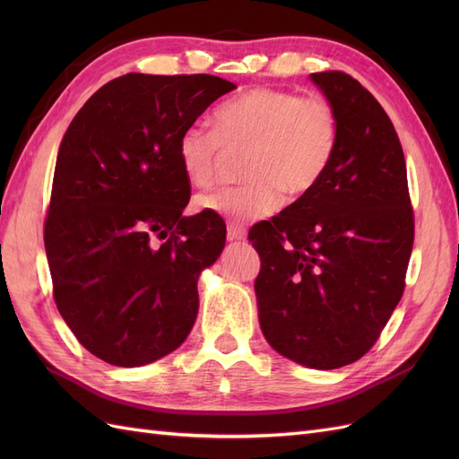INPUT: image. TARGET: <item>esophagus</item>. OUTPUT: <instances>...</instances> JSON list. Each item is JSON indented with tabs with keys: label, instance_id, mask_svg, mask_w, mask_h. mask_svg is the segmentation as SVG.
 <instances>
[{
	"label": "esophagus",
	"instance_id": "obj_1",
	"mask_svg": "<svg viewBox=\"0 0 459 459\" xmlns=\"http://www.w3.org/2000/svg\"><path fill=\"white\" fill-rule=\"evenodd\" d=\"M247 238V228L241 224H235V221H230L228 224V239L230 241H243Z\"/></svg>",
	"mask_w": 459,
	"mask_h": 459
}]
</instances>
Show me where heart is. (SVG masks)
<instances>
[{"label": "heart", "instance_id": "heart-1", "mask_svg": "<svg viewBox=\"0 0 459 459\" xmlns=\"http://www.w3.org/2000/svg\"><path fill=\"white\" fill-rule=\"evenodd\" d=\"M339 143L337 110L325 97L256 88L221 105L216 126L193 122L178 157L193 186H208L230 155H243V184L201 193L195 206L233 220L280 211L283 193L299 201L322 184Z\"/></svg>", "mask_w": 459, "mask_h": 459}]
</instances>
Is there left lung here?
Returning a JSON list of instances; mask_svg holds the SVG:
<instances>
[{
  "mask_svg": "<svg viewBox=\"0 0 459 459\" xmlns=\"http://www.w3.org/2000/svg\"><path fill=\"white\" fill-rule=\"evenodd\" d=\"M339 117V143L308 197L248 231L264 337L316 369L362 358L406 287L413 208L398 134L379 101L341 71L314 73Z\"/></svg>",
  "mask_w": 459,
  "mask_h": 459,
  "instance_id": "8db88e82",
  "label": "left lung"
}]
</instances>
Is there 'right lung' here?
<instances>
[{"instance_id":"obj_1","label":"right lung","mask_w":459,"mask_h":459,"mask_svg":"<svg viewBox=\"0 0 459 459\" xmlns=\"http://www.w3.org/2000/svg\"><path fill=\"white\" fill-rule=\"evenodd\" d=\"M235 84L212 74L130 73L68 126L44 221L55 304L78 342L135 368L170 354L199 312L197 280L226 245L214 212L182 216V132Z\"/></svg>"}]
</instances>
